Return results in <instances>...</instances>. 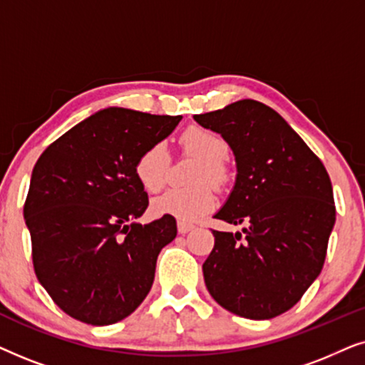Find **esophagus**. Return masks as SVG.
Wrapping results in <instances>:
<instances>
[{"label": "esophagus", "instance_id": "1", "mask_svg": "<svg viewBox=\"0 0 365 365\" xmlns=\"http://www.w3.org/2000/svg\"><path fill=\"white\" fill-rule=\"evenodd\" d=\"M191 229H194V224L182 222V221L178 222V231H179V234H186V232L191 231Z\"/></svg>", "mask_w": 365, "mask_h": 365}]
</instances>
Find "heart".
I'll use <instances>...</instances> for the list:
<instances>
[{
	"mask_svg": "<svg viewBox=\"0 0 365 365\" xmlns=\"http://www.w3.org/2000/svg\"><path fill=\"white\" fill-rule=\"evenodd\" d=\"M179 148L184 154L199 159L194 168L192 187H178L158 197L153 211L159 216H173L179 221H194L216 206L212 187H222L229 179V171L224 159L229 146L221 134L201 126H191L179 136ZM171 171V154L163 143L153 144L139 154L134 173L144 191L156 194L164 189Z\"/></svg>",
	"mask_w": 365,
	"mask_h": 365,
	"instance_id": "obj_1",
	"label": "heart"
}]
</instances>
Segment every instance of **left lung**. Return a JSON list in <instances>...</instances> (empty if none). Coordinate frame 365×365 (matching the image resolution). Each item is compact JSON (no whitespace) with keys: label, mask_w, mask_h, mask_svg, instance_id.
Instances as JSON below:
<instances>
[{"label":"left lung","mask_w":365,"mask_h":365,"mask_svg":"<svg viewBox=\"0 0 365 365\" xmlns=\"http://www.w3.org/2000/svg\"><path fill=\"white\" fill-rule=\"evenodd\" d=\"M234 151L237 178L216 219L242 232L212 231L204 282L219 306L272 319L301 301L321 274L336 222L332 184L321 159L281 114L254 99L196 114Z\"/></svg>","instance_id":"left-lung-1"}]
</instances>
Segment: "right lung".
I'll return each mask as SVG.
<instances>
[{"mask_svg": "<svg viewBox=\"0 0 365 365\" xmlns=\"http://www.w3.org/2000/svg\"><path fill=\"white\" fill-rule=\"evenodd\" d=\"M182 116L98 111L49 144L24 201L33 267L54 304L76 321L109 326L136 311L156 261L176 237L173 216L138 224L148 192L134 164Z\"/></svg>", "mask_w": 365, "mask_h": 365, "instance_id": "right-lung-1", "label": "right lung"}]
</instances>
